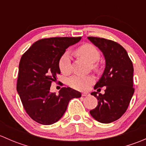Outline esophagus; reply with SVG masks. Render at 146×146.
Listing matches in <instances>:
<instances>
[{"instance_id": "obj_1", "label": "esophagus", "mask_w": 146, "mask_h": 146, "mask_svg": "<svg viewBox=\"0 0 146 146\" xmlns=\"http://www.w3.org/2000/svg\"><path fill=\"white\" fill-rule=\"evenodd\" d=\"M82 97L90 96V93H89V92H83V93H82Z\"/></svg>"}]
</instances>
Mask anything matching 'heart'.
<instances>
[{
	"label": "heart",
	"mask_w": 146,
	"mask_h": 146,
	"mask_svg": "<svg viewBox=\"0 0 146 146\" xmlns=\"http://www.w3.org/2000/svg\"><path fill=\"white\" fill-rule=\"evenodd\" d=\"M75 53L91 63V67L94 70H99V65L97 61L100 59V53L98 48L92 44H84L75 50ZM58 67L61 73L68 75L71 72V62L70 55L68 52L64 53L58 61ZM95 78L92 76H74L68 80V84L71 88L78 90H85L95 82Z\"/></svg>",
	"instance_id": "b5f03b06"
}]
</instances>
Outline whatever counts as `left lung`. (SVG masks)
<instances>
[{
	"label": "left lung",
	"instance_id": "left-lung-1",
	"mask_svg": "<svg viewBox=\"0 0 146 146\" xmlns=\"http://www.w3.org/2000/svg\"><path fill=\"white\" fill-rule=\"evenodd\" d=\"M88 38L101 50L106 61L104 73L94 88L98 92L100 87L106 86L105 94L91 93L98 99V104L90 113L98 121L111 123L126 112L134 93L133 64L125 48L119 44L104 38Z\"/></svg>",
	"mask_w": 146,
	"mask_h": 146
}]
</instances>
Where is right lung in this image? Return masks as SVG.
I'll use <instances>...</instances> for the list:
<instances>
[{"label":"right lung","mask_w":146,"mask_h":146,"mask_svg":"<svg viewBox=\"0 0 146 146\" xmlns=\"http://www.w3.org/2000/svg\"><path fill=\"white\" fill-rule=\"evenodd\" d=\"M81 37L44 38L23 54L19 64L17 91L28 115L37 123L50 125L62 117L69 101L81 97L72 88H62L58 95L50 92L60 74L58 61L66 49Z\"/></svg>","instance_id":"obj_1"}]
</instances>
